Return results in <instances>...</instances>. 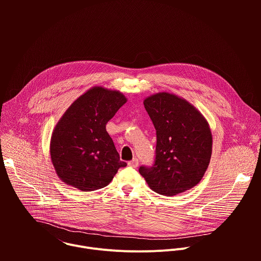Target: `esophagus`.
Segmentation results:
<instances>
[{
	"instance_id": "obj_1",
	"label": "esophagus",
	"mask_w": 261,
	"mask_h": 261,
	"mask_svg": "<svg viewBox=\"0 0 261 261\" xmlns=\"http://www.w3.org/2000/svg\"><path fill=\"white\" fill-rule=\"evenodd\" d=\"M128 165L130 167H132V168H137L138 167V160L136 158H134L132 161L128 162Z\"/></svg>"
}]
</instances>
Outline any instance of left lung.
I'll use <instances>...</instances> for the list:
<instances>
[{
  "instance_id": "obj_1",
  "label": "left lung",
  "mask_w": 261,
  "mask_h": 261,
  "mask_svg": "<svg viewBox=\"0 0 261 261\" xmlns=\"http://www.w3.org/2000/svg\"><path fill=\"white\" fill-rule=\"evenodd\" d=\"M157 134L156 159L139 173L156 193L173 196L203 177L212 157L213 136L200 111L186 99L160 92L143 100Z\"/></svg>"
}]
</instances>
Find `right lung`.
<instances>
[{
	"label": "right lung",
	"mask_w": 261,
	"mask_h": 261,
	"mask_svg": "<svg viewBox=\"0 0 261 261\" xmlns=\"http://www.w3.org/2000/svg\"><path fill=\"white\" fill-rule=\"evenodd\" d=\"M126 102L120 91L96 86L67 108L49 144L51 163L62 181L83 192L95 191L127 165L106 131L108 121Z\"/></svg>",
	"instance_id": "right-lung-1"
}]
</instances>
